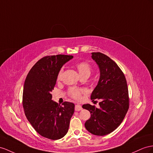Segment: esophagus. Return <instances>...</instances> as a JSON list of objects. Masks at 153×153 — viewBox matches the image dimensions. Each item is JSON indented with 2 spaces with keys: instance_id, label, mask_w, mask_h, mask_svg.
Here are the masks:
<instances>
[{
  "instance_id": "esophagus-1",
  "label": "esophagus",
  "mask_w": 153,
  "mask_h": 153,
  "mask_svg": "<svg viewBox=\"0 0 153 153\" xmlns=\"http://www.w3.org/2000/svg\"><path fill=\"white\" fill-rule=\"evenodd\" d=\"M82 109V107L79 105H76L75 106V111H79Z\"/></svg>"
}]
</instances>
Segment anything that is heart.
Here are the masks:
<instances>
[{
    "mask_svg": "<svg viewBox=\"0 0 153 153\" xmlns=\"http://www.w3.org/2000/svg\"><path fill=\"white\" fill-rule=\"evenodd\" d=\"M76 68L79 72L80 76H90V74L91 73V66L88 63L86 62H78L76 65ZM62 73V69H61L57 74V80H59L61 77ZM83 92V90L80 88H78L76 87H72L68 90V94L70 96L74 99L78 100L81 97V93Z\"/></svg>",
    "mask_w": 153,
    "mask_h": 153,
    "instance_id": "1",
    "label": "heart"
}]
</instances>
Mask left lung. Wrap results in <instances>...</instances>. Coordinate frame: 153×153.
Here are the masks:
<instances>
[{"instance_id":"obj_1","label":"left lung","mask_w":153,"mask_h":153,"mask_svg":"<svg viewBox=\"0 0 153 153\" xmlns=\"http://www.w3.org/2000/svg\"><path fill=\"white\" fill-rule=\"evenodd\" d=\"M92 59L100 69V79L91 94V100H100V108L85 104L91 112L85 126L92 134L105 136L114 131L122 122L128 109V92L123 73L106 55L92 52ZM94 101V100H93Z\"/></svg>"}]
</instances>
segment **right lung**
Segmentation results:
<instances>
[{
    "instance_id": "add662e5",
    "label": "right lung",
    "mask_w": 153,
    "mask_h": 153,
    "mask_svg": "<svg viewBox=\"0 0 153 153\" xmlns=\"http://www.w3.org/2000/svg\"><path fill=\"white\" fill-rule=\"evenodd\" d=\"M74 57L67 55L46 56L38 61L27 75L23 87L25 115L39 134L59 140L68 132L75 105L65 101L62 106L52 100L57 74Z\"/></svg>"
}]
</instances>
